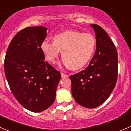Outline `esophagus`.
<instances>
[{
	"label": "esophagus",
	"instance_id": "obj_1",
	"mask_svg": "<svg viewBox=\"0 0 131 131\" xmlns=\"http://www.w3.org/2000/svg\"><path fill=\"white\" fill-rule=\"evenodd\" d=\"M69 76V75L67 74H64V72H61V77L62 78H67V77Z\"/></svg>",
	"mask_w": 131,
	"mask_h": 131
}]
</instances>
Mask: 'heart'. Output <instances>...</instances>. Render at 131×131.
<instances>
[{
	"mask_svg": "<svg viewBox=\"0 0 131 131\" xmlns=\"http://www.w3.org/2000/svg\"><path fill=\"white\" fill-rule=\"evenodd\" d=\"M96 47V39L90 33L67 31L53 36V41L43 40L40 45L46 59L54 63L62 51L63 62L72 69H79L87 64Z\"/></svg>",
	"mask_w": 131,
	"mask_h": 131,
	"instance_id": "heart-1",
	"label": "heart"
}]
</instances>
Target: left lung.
Wrapping results in <instances>:
<instances>
[{
  "label": "left lung",
  "mask_w": 131,
  "mask_h": 131,
  "mask_svg": "<svg viewBox=\"0 0 131 131\" xmlns=\"http://www.w3.org/2000/svg\"><path fill=\"white\" fill-rule=\"evenodd\" d=\"M91 26L96 39L95 55L85 69L70 75L75 102L88 108L97 107L108 99L118 74V54L114 43L102 27L95 24Z\"/></svg>",
  "instance_id": "obj_1"
}]
</instances>
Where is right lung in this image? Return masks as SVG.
<instances>
[{
	"mask_svg": "<svg viewBox=\"0 0 131 131\" xmlns=\"http://www.w3.org/2000/svg\"><path fill=\"white\" fill-rule=\"evenodd\" d=\"M44 26L28 27L10 41L4 60V72L10 90L23 107L40 112L55 101L60 72L47 62L40 49L47 36Z\"/></svg>",
	"mask_w": 131,
	"mask_h": 131,
	"instance_id": "1",
	"label": "right lung"
}]
</instances>
